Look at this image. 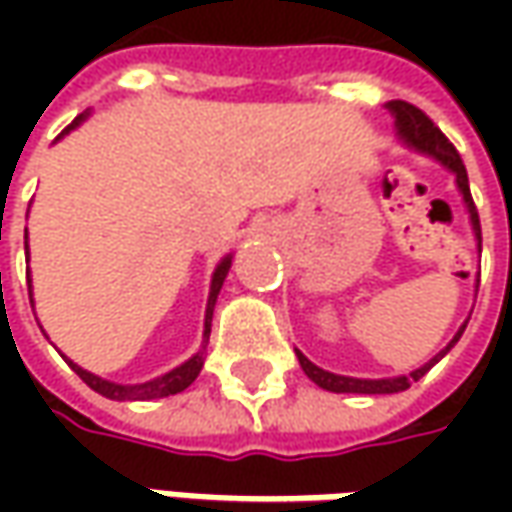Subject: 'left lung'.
I'll return each instance as SVG.
<instances>
[{
    "label": "left lung",
    "mask_w": 512,
    "mask_h": 512,
    "mask_svg": "<svg viewBox=\"0 0 512 512\" xmlns=\"http://www.w3.org/2000/svg\"><path fill=\"white\" fill-rule=\"evenodd\" d=\"M387 108H390V113L396 116L399 139H402L407 148L419 150V153H427V156H433L436 162H442L447 170H453L464 205H467V210H470V222H473V233H476V239H479V250H482V225H479V213H476L473 196H470V182H467V170H464V162H462V156H459V150L453 148V142H450L442 130L430 122V116H427L424 110L416 108V105L396 99V102H390ZM464 327L467 325L459 327V333L453 336V342L447 344L439 356H433L430 362L422 364L419 370H413L410 376H396V379H353V376H336V373H327V370H322V367H316V364L307 359L305 353H299V350H296V356H299V364H302V370L307 373V379H313L319 387H325V390H330V393H367V396H376V393H402V390H407L413 382H419L424 373H427L433 364L439 362L453 344L462 339Z\"/></svg>",
    "instance_id": "8db88e82"
}]
</instances>
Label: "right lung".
<instances>
[{
	"label": "right lung",
	"instance_id": "obj_1",
	"mask_svg": "<svg viewBox=\"0 0 512 512\" xmlns=\"http://www.w3.org/2000/svg\"><path fill=\"white\" fill-rule=\"evenodd\" d=\"M82 119H85V116H79L70 128H76ZM68 130H65V133H68ZM227 270H230V256H225V259L219 262L216 273H213V282H210V296H207V310H205V344H202V350H199L196 356H190L185 364H179L176 370H170V373H165V376H159V379H153V382H145V384L108 382V379H99V376H93V373H88V370H82L79 364L68 362L70 367H73V373H76L82 382L88 384L90 390L102 393L105 399H113V402H150V399H165V396H173V393H182L185 387H190V384L196 382V376H199V370H202V364H205L207 339H210V319H213L216 296H219V290H222V285H225ZM28 293H30V279H28Z\"/></svg>",
	"mask_w": 512,
	"mask_h": 512
}]
</instances>
